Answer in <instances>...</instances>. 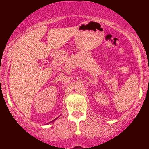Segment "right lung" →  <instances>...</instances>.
<instances>
[{"mask_svg": "<svg viewBox=\"0 0 149 149\" xmlns=\"http://www.w3.org/2000/svg\"><path fill=\"white\" fill-rule=\"evenodd\" d=\"M58 118H55V119H54V120H53L52 121H51V122L50 123H52V122H54V120H57ZM49 123H47V124H49Z\"/></svg>", "mask_w": 149, "mask_h": 149, "instance_id": "1", "label": "right lung"}]
</instances>
